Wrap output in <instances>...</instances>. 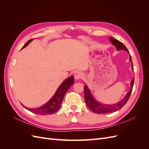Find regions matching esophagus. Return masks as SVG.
I'll return each mask as SVG.
<instances>
[{"label":"esophagus","mask_w":149,"mask_h":149,"mask_svg":"<svg viewBox=\"0 0 149 149\" xmlns=\"http://www.w3.org/2000/svg\"><path fill=\"white\" fill-rule=\"evenodd\" d=\"M83 74L82 73V72L79 71H76L74 73V79L76 81H78L83 77Z\"/></svg>","instance_id":"1"}]
</instances>
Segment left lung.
<instances>
[{
  "label": "left lung",
  "instance_id": "8db88e82",
  "mask_svg": "<svg viewBox=\"0 0 149 149\" xmlns=\"http://www.w3.org/2000/svg\"><path fill=\"white\" fill-rule=\"evenodd\" d=\"M109 40L111 42V44L112 45H114L116 48L117 51L124 50L125 52H127L129 54L128 49L123 43L119 42V40H116L112 37H110L109 38ZM129 61H130V63H131V65H132L131 68L132 71H134L132 58H131V56L130 55V54H129ZM134 83V78L132 79L131 81H130V88L129 91L126 94V95L124 96L123 99H122V100L119 101L118 102L114 104H104V103L99 102L96 100L95 97H94L93 94L91 92V90L89 89L88 86L84 85V88L85 102L86 104V105L88 106V107L89 108V109H91L93 112H94V113L107 114V113H111V112H115L123 107L125 104L126 102H127L130 94L132 93ZM84 84L86 83H84Z\"/></svg>",
  "mask_w": 149,
  "mask_h": 149
}]
</instances>
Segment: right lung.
I'll use <instances>...</instances> for the list:
<instances>
[{"label": "right lung", "instance_id": "right-lung-1", "mask_svg": "<svg viewBox=\"0 0 149 149\" xmlns=\"http://www.w3.org/2000/svg\"><path fill=\"white\" fill-rule=\"evenodd\" d=\"M34 39V38H33ZM33 39H31L25 43V45L22 48H25L26 46L29 45V44L32 41ZM74 79L73 75H71L70 77L66 79L63 82L58 88L55 93L52 97L47 102L44 104L43 105L37 108H29L24 106L22 104L26 109L29 110V111L33 112L35 114H37L39 115H49L55 113L56 111L60 109L61 103L63 100V97L65 94L70 88L71 86L74 84Z\"/></svg>", "mask_w": 149, "mask_h": 149}]
</instances>
